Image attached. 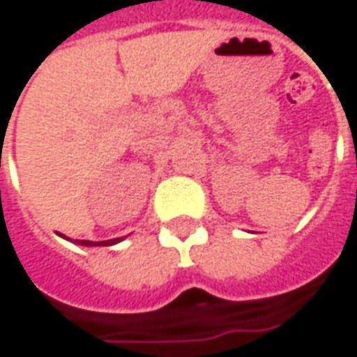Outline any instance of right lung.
<instances>
[{
    "label": "right lung",
    "mask_w": 357,
    "mask_h": 357,
    "mask_svg": "<svg viewBox=\"0 0 357 357\" xmlns=\"http://www.w3.org/2000/svg\"><path fill=\"white\" fill-rule=\"evenodd\" d=\"M60 237H63V235H60ZM66 239H68V237H66ZM120 241H122V237H120V239L99 241V243H95V241H75V243H77V245H83V247H108V245H116Z\"/></svg>",
    "instance_id": "right-lung-1"
}]
</instances>
